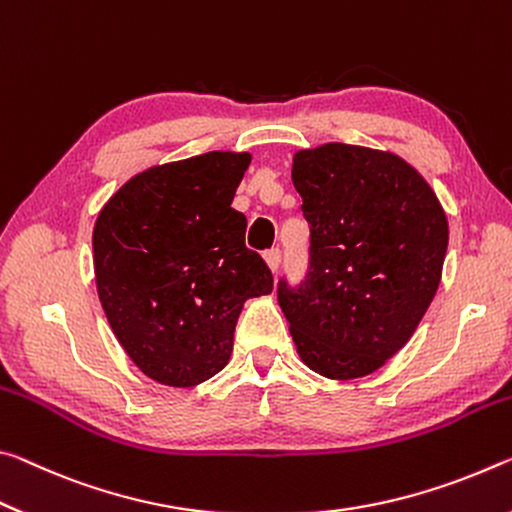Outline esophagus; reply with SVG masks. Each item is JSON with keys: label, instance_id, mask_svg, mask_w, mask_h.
<instances>
[{"label": "esophagus", "instance_id": "obj_1", "mask_svg": "<svg viewBox=\"0 0 512 512\" xmlns=\"http://www.w3.org/2000/svg\"><path fill=\"white\" fill-rule=\"evenodd\" d=\"M265 263H267V267H270L272 272L279 270V265H281V251H279V249L265 251Z\"/></svg>", "mask_w": 512, "mask_h": 512}]
</instances>
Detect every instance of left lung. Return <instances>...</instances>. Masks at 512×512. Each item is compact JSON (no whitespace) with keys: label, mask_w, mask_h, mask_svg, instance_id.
I'll list each match as a JSON object with an SVG mask.
<instances>
[{"label":"left lung","mask_w":512,"mask_h":512,"mask_svg":"<svg viewBox=\"0 0 512 512\" xmlns=\"http://www.w3.org/2000/svg\"><path fill=\"white\" fill-rule=\"evenodd\" d=\"M292 183L311 224V261L299 286L279 281V306L313 372L360 379L422 322L440 286L447 215L415 167L379 149H301Z\"/></svg>","instance_id":"obj_1"}]
</instances>
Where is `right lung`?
Returning <instances> with one entry per match:
<instances>
[{"mask_svg": "<svg viewBox=\"0 0 512 512\" xmlns=\"http://www.w3.org/2000/svg\"><path fill=\"white\" fill-rule=\"evenodd\" d=\"M247 152H208L136 174L99 211L92 231L97 295L142 374L192 388L229 363L251 297L274 279L245 247L247 217L231 208Z\"/></svg>", "mask_w": 512, "mask_h": 512, "instance_id": "add662e5", "label": "right lung"}]
</instances>
